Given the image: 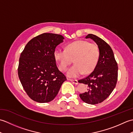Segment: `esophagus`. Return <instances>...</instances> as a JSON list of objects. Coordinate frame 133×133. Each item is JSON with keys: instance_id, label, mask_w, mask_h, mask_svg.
<instances>
[{"instance_id": "34e87169", "label": "esophagus", "mask_w": 133, "mask_h": 133, "mask_svg": "<svg viewBox=\"0 0 133 133\" xmlns=\"http://www.w3.org/2000/svg\"><path fill=\"white\" fill-rule=\"evenodd\" d=\"M68 80L70 81L72 83H74L75 84H78V81L77 79H68Z\"/></svg>"}]
</instances>
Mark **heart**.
Returning <instances> with one entry per match:
<instances>
[{
  "instance_id": "b5f03b06",
  "label": "heart",
  "mask_w": 133,
  "mask_h": 133,
  "mask_svg": "<svg viewBox=\"0 0 133 133\" xmlns=\"http://www.w3.org/2000/svg\"><path fill=\"white\" fill-rule=\"evenodd\" d=\"M99 55L97 45L85 41L70 42L66 44L64 50H55L54 52V57L61 71H66L74 59L75 64L67 72L68 77L71 78L91 73L97 66Z\"/></svg>"
}]
</instances>
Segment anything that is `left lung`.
Instances as JSON below:
<instances>
[{
  "instance_id": "obj_1",
  "label": "left lung",
  "mask_w": 133,
  "mask_h": 133,
  "mask_svg": "<svg viewBox=\"0 0 133 133\" xmlns=\"http://www.w3.org/2000/svg\"><path fill=\"white\" fill-rule=\"evenodd\" d=\"M86 38L92 39L99 49L100 55L94 71L86 78L78 81L86 84V92L80 94L81 99L88 104L102 102L111 94L118 80V64L109 44L95 35L90 34Z\"/></svg>"
}]
</instances>
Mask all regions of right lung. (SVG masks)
I'll list each match as a JSON object with an SVG mask.
<instances>
[{
  "label": "right lung",
  "instance_id": "obj_1",
  "mask_svg": "<svg viewBox=\"0 0 133 133\" xmlns=\"http://www.w3.org/2000/svg\"><path fill=\"white\" fill-rule=\"evenodd\" d=\"M61 35L43 33L28 42L21 54L19 78L28 96L39 103L52 101L67 78L58 70L54 57L56 47L63 42Z\"/></svg>",
  "mask_w": 133,
  "mask_h": 133
}]
</instances>
